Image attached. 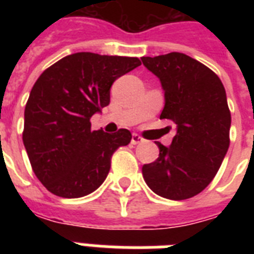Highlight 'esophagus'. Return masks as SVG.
<instances>
[{
    "label": "esophagus",
    "instance_id": "34e87169",
    "mask_svg": "<svg viewBox=\"0 0 254 254\" xmlns=\"http://www.w3.org/2000/svg\"><path fill=\"white\" fill-rule=\"evenodd\" d=\"M142 141L143 138L141 135L137 134V133H133V135H131V143H133V145H138V143H141Z\"/></svg>",
    "mask_w": 254,
    "mask_h": 254
}]
</instances>
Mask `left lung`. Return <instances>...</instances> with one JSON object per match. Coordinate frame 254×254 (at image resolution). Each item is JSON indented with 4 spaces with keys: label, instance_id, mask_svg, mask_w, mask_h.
Masks as SVG:
<instances>
[{
    "label": "left lung",
    "instance_id": "obj_1",
    "mask_svg": "<svg viewBox=\"0 0 254 254\" xmlns=\"http://www.w3.org/2000/svg\"><path fill=\"white\" fill-rule=\"evenodd\" d=\"M141 59L165 91L161 119L177 125L170 147L157 142L159 157L143 165V179L159 196L190 199L212 182L228 151L231 112L224 85L212 69L186 54Z\"/></svg>",
    "mask_w": 254,
    "mask_h": 254
}]
</instances>
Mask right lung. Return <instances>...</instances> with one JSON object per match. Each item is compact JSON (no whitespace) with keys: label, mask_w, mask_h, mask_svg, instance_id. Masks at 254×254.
<instances>
[{"label":"right lung","mask_w":254,"mask_h":254,"mask_svg":"<svg viewBox=\"0 0 254 254\" xmlns=\"http://www.w3.org/2000/svg\"><path fill=\"white\" fill-rule=\"evenodd\" d=\"M141 65L138 58L76 53L45 69L25 108L23 145L34 174L50 192L81 197L111 170L112 155L131 133L91 129V117L111 101L116 79Z\"/></svg>","instance_id":"obj_1"}]
</instances>
